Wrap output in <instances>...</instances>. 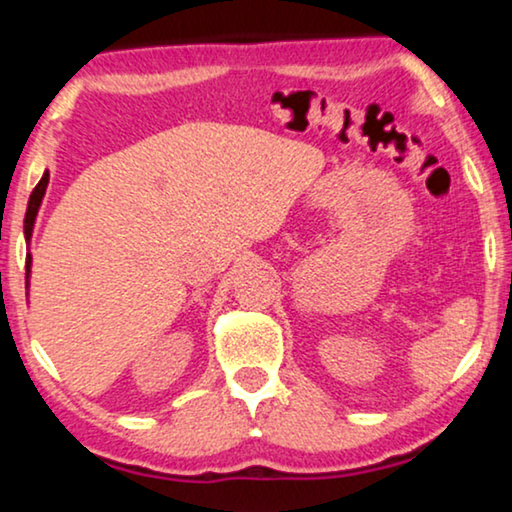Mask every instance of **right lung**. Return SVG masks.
Returning <instances> with one entry per match:
<instances>
[{"label":"right lung","instance_id":"1","mask_svg":"<svg viewBox=\"0 0 512 512\" xmlns=\"http://www.w3.org/2000/svg\"><path fill=\"white\" fill-rule=\"evenodd\" d=\"M46 186H48V172H44V177L37 186H34V191L30 195V202H27V212H25V240L30 242L32 237V228H34V221H37V212L41 207V200H44V193H46ZM30 268H32V256L27 254L25 258V279H30Z\"/></svg>","mask_w":512,"mask_h":512}]
</instances>
